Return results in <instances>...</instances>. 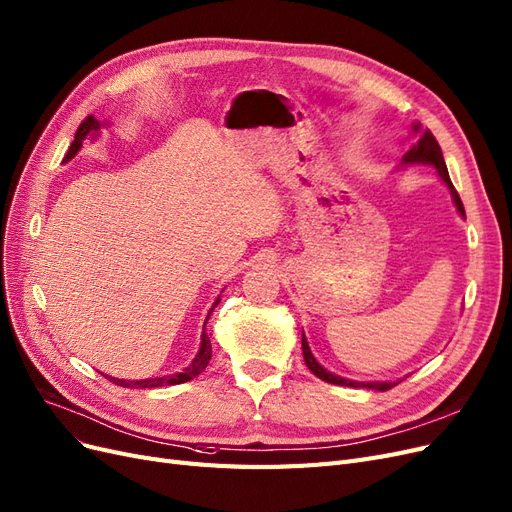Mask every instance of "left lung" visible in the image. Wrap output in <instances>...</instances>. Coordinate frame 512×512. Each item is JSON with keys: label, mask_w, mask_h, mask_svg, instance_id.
<instances>
[{"label": "left lung", "mask_w": 512, "mask_h": 512, "mask_svg": "<svg viewBox=\"0 0 512 512\" xmlns=\"http://www.w3.org/2000/svg\"><path fill=\"white\" fill-rule=\"evenodd\" d=\"M413 135H415L417 142L407 152H404L400 165H430V167H434L436 173H438V178L445 182V186L451 192V199H453V205L457 209V214H460L462 218H466L462 199H460V195H457V190L451 184L449 171H447L445 158H443V150H440L434 135L428 129L421 127V122H413ZM303 358H305L307 368L311 370L315 377H320L322 381L332 383V385L364 387V390H377V392H387V390H392L394 385H398V381H354V379H345V377H339V375L330 373V370H326L320 362L315 360V356L311 354V347H309V343L305 339V332H303Z\"/></svg>", "instance_id": "1"}]
</instances>
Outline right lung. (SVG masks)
Masks as SVG:
<instances>
[{
    "mask_svg": "<svg viewBox=\"0 0 512 512\" xmlns=\"http://www.w3.org/2000/svg\"><path fill=\"white\" fill-rule=\"evenodd\" d=\"M110 122H99L95 116H86L84 118V122L82 125L78 127V131H76V137H74V142H72V146H69V150H67V154H65V158H63V163H67V161H72V158L80 152V148H82V142L84 139H97L99 137V131H101V127H108ZM220 303V296L216 298V303L211 305V309H209V313H207V320H209V315H211V311L216 309V305ZM207 320H205V324H207ZM205 324H203V332H201V345H199V351H197V356L192 358V362L184 368V370H180V373H173V375H165V377H150V379H118V377H110V375H105V379H110L112 383H116V385H122V387H131V390H146V387H165V385H178V383H186V381H190V379H195L197 375H201L203 370H205V366L209 364V360H211V343H209V337H207V332H205Z\"/></svg>",
    "mask_w": 512,
    "mask_h": 512,
    "instance_id": "1",
    "label": "right lung"
}]
</instances>
